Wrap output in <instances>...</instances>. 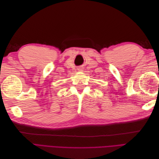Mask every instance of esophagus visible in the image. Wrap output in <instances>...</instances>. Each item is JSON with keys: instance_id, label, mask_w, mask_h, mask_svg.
Instances as JSON below:
<instances>
[{"instance_id": "34e87169", "label": "esophagus", "mask_w": 159, "mask_h": 159, "mask_svg": "<svg viewBox=\"0 0 159 159\" xmlns=\"http://www.w3.org/2000/svg\"><path fill=\"white\" fill-rule=\"evenodd\" d=\"M78 70L80 71H83V69H82V68H80H80H78Z\"/></svg>"}]
</instances>
